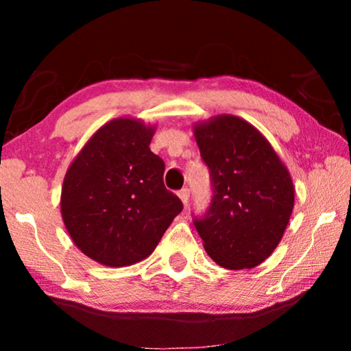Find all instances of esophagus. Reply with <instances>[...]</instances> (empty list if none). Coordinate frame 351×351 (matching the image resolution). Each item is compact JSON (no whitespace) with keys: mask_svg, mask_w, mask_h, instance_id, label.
Instances as JSON below:
<instances>
[{"mask_svg":"<svg viewBox=\"0 0 351 351\" xmlns=\"http://www.w3.org/2000/svg\"><path fill=\"white\" fill-rule=\"evenodd\" d=\"M177 195H179L182 203H184V204L189 203V198H190V190L189 189H182Z\"/></svg>","mask_w":351,"mask_h":351,"instance_id":"esophagus-1","label":"esophagus"}]
</instances>
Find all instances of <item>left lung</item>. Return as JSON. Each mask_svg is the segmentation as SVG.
Segmentation results:
<instances>
[{"label": "left lung", "mask_w": 351, "mask_h": 351, "mask_svg": "<svg viewBox=\"0 0 351 351\" xmlns=\"http://www.w3.org/2000/svg\"><path fill=\"white\" fill-rule=\"evenodd\" d=\"M193 134L213 180L209 213L195 220L206 252L227 270L261 265L289 223V171L263 134L234 114L196 123Z\"/></svg>", "instance_id": "8db88e82"}]
</instances>
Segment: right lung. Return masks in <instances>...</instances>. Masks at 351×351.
I'll return each mask as SVG.
<instances>
[{"mask_svg":"<svg viewBox=\"0 0 351 351\" xmlns=\"http://www.w3.org/2000/svg\"><path fill=\"white\" fill-rule=\"evenodd\" d=\"M155 131L142 119L114 118L66 169L62 220L75 246L105 267L147 258L184 208L162 184L165 162L150 150Z\"/></svg>","mask_w":351,"mask_h":351,"instance_id":"obj_1","label":"right lung"}]
</instances>
